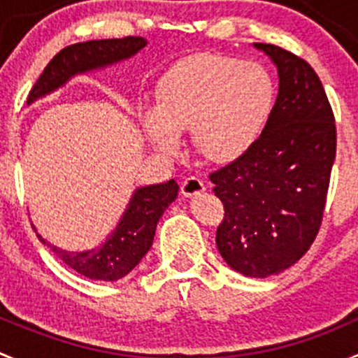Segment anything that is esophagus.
<instances>
[{
  "label": "esophagus",
  "mask_w": 358,
  "mask_h": 358,
  "mask_svg": "<svg viewBox=\"0 0 358 358\" xmlns=\"http://www.w3.org/2000/svg\"><path fill=\"white\" fill-rule=\"evenodd\" d=\"M204 189H206V187H204V183L201 182L199 178H196V176H189V178H185L182 182V194L185 197L197 196V194L203 192Z\"/></svg>",
  "instance_id": "34e87169"
}]
</instances>
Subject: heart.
<instances>
[{
  "label": "heart",
  "mask_w": 358,
  "mask_h": 358,
  "mask_svg": "<svg viewBox=\"0 0 358 358\" xmlns=\"http://www.w3.org/2000/svg\"><path fill=\"white\" fill-rule=\"evenodd\" d=\"M275 82L259 62L220 54L182 59L159 80L143 129L157 152L180 150L190 131L201 155L215 162L243 157L262 134L275 106Z\"/></svg>",
  "instance_id": "obj_1"
}]
</instances>
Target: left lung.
Here are the masks:
<instances>
[{"label": "left lung", "mask_w": 358, "mask_h": 358, "mask_svg": "<svg viewBox=\"0 0 358 358\" xmlns=\"http://www.w3.org/2000/svg\"><path fill=\"white\" fill-rule=\"evenodd\" d=\"M278 69V96L257 143L211 173L225 215L217 246L250 278L285 271L310 250L322 224L336 159V124L320 78L304 59L253 43Z\"/></svg>", "instance_id": "1"}]
</instances>
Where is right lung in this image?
<instances>
[{
    "instance_id": "right-lung-1",
    "label": "right lung",
    "mask_w": 358,
    "mask_h": 358,
    "mask_svg": "<svg viewBox=\"0 0 358 358\" xmlns=\"http://www.w3.org/2000/svg\"><path fill=\"white\" fill-rule=\"evenodd\" d=\"M147 45V40L140 36L113 38V40H92L83 43L69 45L62 48L47 64L40 78L31 89L27 106L36 99L45 98L59 87L68 83L73 76L122 62L136 55ZM178 196V183L169 180L157 185L138 187L131 196L119 224L112 234L99 246L83 252H68L40 238L59 259L71 269L91 280L115 282L129 275L140 264L145 253L154 243L155 229L159 218L166 208ZM34 227V225H33ZM36 229V227H34Z\"/></svg>"
}]
</instances>
